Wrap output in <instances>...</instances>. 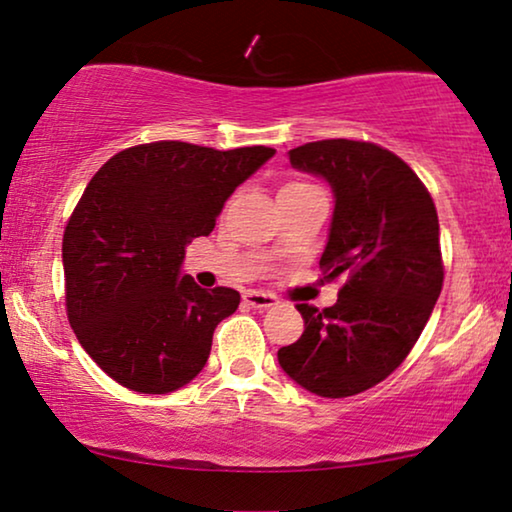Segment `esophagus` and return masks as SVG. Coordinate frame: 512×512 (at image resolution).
Returning <instances> with one entry per match:
<instances>
[{
    "label": "esophagus",
    "instance_id": "34e87169",
    "mask_svg": "<svg viewBox=\"0 0 512 512\" xmlns=\"http://www.w3.org/2000/svg\"><path fill=\"white\" fill-rule=\"evenodd\" d=\"M244 303L256 307V310H268V307L277 305V298L272 293H263V291H247L244 293Z\"/></svg>",
    "mask_w": 512,
    "mask_h": 512
}]
</instances>
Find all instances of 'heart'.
Returning <instances> with one entry per match:
<instances>
[{
	"label": "heart",
	"instance_id": "heart-1",
	"mask_svg": "<svg viewBox=\"0 0 512 512\" xmlns=\"http://www.w3.org/2000/svg\"><path fill=\"white\" fill-rule=\"evenodd\" d=\"M310 184H303V181H293V184H289V186H284L282 191H286V188H307Z\"/></svg>",
	"mask_w": 512,
	"mask_h": 512
}]
</instances>
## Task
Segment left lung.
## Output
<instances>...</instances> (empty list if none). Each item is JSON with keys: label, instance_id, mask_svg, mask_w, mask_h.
Here are the masks:
<instances>
[{"label": "left lung", "instance_id": "obj_1", "mask_svg": "<svg viewBox=\"0 0 512 512\" xmlns=\"http://www.w3.org/2000/svg\"><path fill=\"white\" fill-rule=\"evenodd\" d=\"M289 160L331 186L319 265L342 289L326 310L298 305L305 331L277 361L310 394H361L405 361L443 289L436 205L417 174L377 144L324 139L291 149Z\"/></svg>", "mask_w": 512, "mask_h": 512}]
</instances>
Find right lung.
Segmentation results:
<instances>
[{
  "mask_svg": "<svg viewBox=\"0 0 512 512\" xmlns=\"http://www.w3.org/2000/svg\"><path fill=\"white\" fill-rule=\"evenodd\" d=\"M275 156L268 146L216 151L139 144L104 163L62 237L67 317L97 366L139 394H170L198 377L214 328L240 305L181 272L226 200Z\"/></svg>",
  "mask_w": 512,
  "mask_h": 512,
  "instance_id": "add662e5",
  "label": "right lung"
}]
</instances>
